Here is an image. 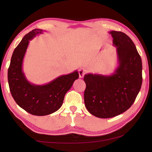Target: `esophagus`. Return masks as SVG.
<instances>
[{"mask_svg":"<svg viewBox=\"0 0 152 152\" xmlns=\"http://www.w3.org/2000/svg\"><path fill=\"white\" fill-rule=\"evenodd\" d=\"M86 73V71L84 70V68H80L78 71V74H79V77L80 78H83L84 74Z\"/></svg>","mask_w":152,"mask_h":152,"instance_id":"34e87169","label":"esophagus"}]
</instances>
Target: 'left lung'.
<instances>
[{
	"instance_id": "8db88e82",
	"label": "left lung",
	"mask_w": 152,
	"mask_h": 152,
	"mask_svg": "<svg viewBox=\"0 0 152 152\" xmlns=\"http://www.w3.org/2000/svg\"><path fill=\"white\" fill-rule=\"evenodd\" d=\"M118 66L110 75L87 74L84 104L94 116L106 119L129 109L142 84V62L135 45L125 33L112 31Z\"/></svg>"
}]
</instances>
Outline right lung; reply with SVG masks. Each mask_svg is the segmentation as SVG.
Listing matches in <instances>:
<instances>
[{
    "label": "right lung",
    "mask_w": 152,
    "mask_h": 152,
    "mask_svg": "<svg viewBox=\"0 0 152 152\" xmlns=\"http://www.w3.org/2000/svg\"><path fill=\"white\" fill-rule=\"evenodd\" d=\"M43 32L42 29H35L24 36L12 53L8 69V82L12 96L20 107L37 116H45L57 111L63 104L66 92L79 77L78 72L75 70L43 85L27 80L23 70L25 53L29 41Z\"/></svg>",
    "instance_id": "add662e5"
}]
</instances>
